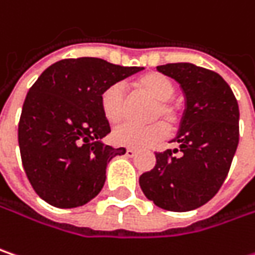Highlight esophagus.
Listing matches in <instances>:
<instances>
[{
    "label": "esophagus",
    "mask_w": 255,
    "mask_h": 255,
    "mask_svg": "<svg viewBox=\"0 0 255 255\" xmlns=\"http://www.w3.org/2000/svg\"><path fill=\"white\" fill-rule=\"evenodd\" d=\"M135 154H137V151L134 148H127L126 150V156H128V157H134Z\"/></svg>",
    "instance_id": "esophagus-1"
}]
</instances>
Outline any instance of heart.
<instances>
[{
	"label": "heart",
	"mask_w": 255,
	"mask_h": 255,
	"mask_svg": "<svg viewBox=\"0 0 255 255\" xmlns=\"http://www.w3.org/2000/svg\"><path fill=\"white\" fill-rule=\"evenodd\" d=\"M134 89L148 99L154 101V107H151L150 113L147 115V121L151 124L148 126H123L114 129L113 141L117 145L131 147V148H147L160 142L166 135L167 129L174 131L177 129L182 113L177 104L172 101L174 95V85L157 72H148L141 75L134 81ZM99 105L104 118L117 126L120 124L127 114V101L124 97V91L120 85L114 83L105 88L99 98ZM161 121V123H158ZM165 124L163 125L162 123Z\"/></svg>",
	"instance_id": "1"
}]
</instances>
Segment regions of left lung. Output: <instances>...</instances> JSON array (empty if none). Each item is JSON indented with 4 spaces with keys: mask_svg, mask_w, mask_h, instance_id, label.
I'll use <instances>...</instances> for the list:
<instances>
[{
    "mask_svg": "<svg viewBox=\"0 0 255 255\" xmlns=\"http://www.w3.org/2000/svg\"><path fill=\"white\" fill-rule=\"evenodd\" d=\"M157 70L180 85L185 113L172 140L179 148L156 153V166L140 176V186L158 208L187 212L211 201L230 172L240 140L238 102L209 69L167 63Z\"/></svg>",
    "mask_w": 255,
    "mask_h": 255,
    "instance_id": "8db88e82",
    "label": "left lung"
}]
</instances>
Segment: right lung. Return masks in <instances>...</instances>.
I'll list each match as a JSON object with an SVG mask.
<instances>
[{
    "instance_id": "add662e5",
    "label": "right lung",
    "mask_w": 255,
    "mask_h": 255,
    "mask_svg": "<svg viewBox=\"0 0 255 255\" xmlns=\"http://www.w3.org/2000/svg\"><path fill=\"white\" fill-rule=\"evenodd\" d=\"M140 70L79 57L59 60L38 76L24 101L18 145L24 172L43 201L78 208L101 192L108 163L126 148L102 142L111 128L99 98Z\"/></svg>"
}]
</instances>
